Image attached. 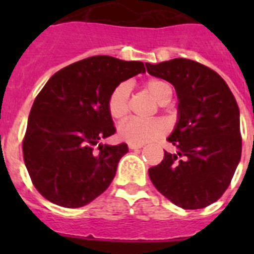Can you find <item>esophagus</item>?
<instances>
[{
  "label": "esophagus",
  "mask_w": 254,
  "mask_h": 254,
  "mask_svg": "<svg viewBox=\"0 0 254 254\" xmlns=\"http://www.w3.org/2000/svg\"><path fill=\"white\" fill-rule=\"evenodd\" d=\"M143 145H139V143H129V149L131 150H135V149H141Z\"/></svg>",
  "instance_id": "34e87169"
}]
</instances>
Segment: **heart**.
<instances>
[{"instance_id":"1","label":"heart","mask_w":254,"mask_h":254,"mask_svg":"<svg viewBox=\"0 0 254 254\" xmlns=\"http://www.w3.org/2000/svg\"><path fill=\"white\" fill-rule=\"evenodd\" d=\"M147 92L154 97L159 104L171 96V87L166 81L159 79H151L145 84ZM129 95L130 84L127 81L116 85L108 96L107 108L112 119L121 120L129 112ZM167 123L162 119L138 120L127 119L119 125V135L129 143H146L163 135L167 131Z\"/></svg>"}]
</instances>
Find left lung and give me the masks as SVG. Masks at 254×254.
Wrapping results in <instances>:
<instances>
[{
  "mask_svg": "<svg viewBox=\"0 0 254 254\" xmlns=\"http://www.w3.org/2000/svg\"><path fill=\"white\" fill-rule=\"evenodd\" d=\"M147 72L175 87L178 124L167 141L175 154L149 169L153 185L178 207L199 209L220 199L241 158L240 112L223 77L185 58L146 63Z\"/></svg>",
  "mask_w": 254,
  "mask_h": 254,
  "instance_id": "left-lung-1",
  "label": "left lung"
}]
</instances>
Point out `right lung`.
Masks as SVG:
<instances>
[{
    "instance_id": "right-lung-1",
    "label": "right lung",
    "mask_w": 254,
    "mask_h": 254,
    "mask_svg": "<svg viewBox=\"0 0 254 254\" xmlns=\"http://www.w3.org/2000/svg\"><path fill=\"white\" fill-rule=\"evenodd\" d=\"M141 72L142 62L97 55L50 77L34 100L22 142L26 169L42 196L77 208L109 187L127 145L99 143L116 133L108 96Z\"/></svg>"
}]
</instances>
